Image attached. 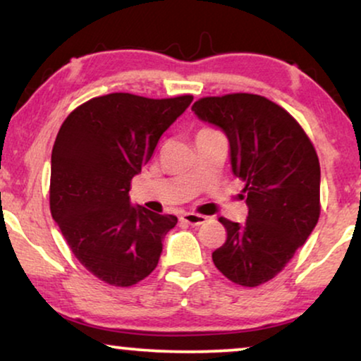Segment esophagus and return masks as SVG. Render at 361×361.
Masks as SVG:
<instances>
[{
    "label": "esophagus",
    "instance_id": "esophagus-1",
    "mask_svg": "<svg viewBox=\"0 0 361 361\" xmlns=\"http://www.w3.org/2000/svg\"><path fill=\"white\" fill-rule=\"evenodd\" d=\"M180 219L183 221V223H188L191 226H200L206 223V216L198 214V213H185L180 216Z\"/></svg>",
    "mask_w": 361,
    "mask_h": 361
}]
</instances>
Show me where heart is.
<instances>
[{"mask_svg": "<svg viewBox=\"0 0 361 361\" xmlns=\"http://www.w3.org/2000/svg\"><path fill=\"white\" fill-rule=\"evenodd\" d=\"M204 130H211V128H203V130H200V132H204Z\"/></svg>", "mask_w": 361, "mask_h": 361, "instance_id": "obj_1", "label": "heart"}]
</instances>
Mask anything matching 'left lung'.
Returning a JSON list of instances; mask_svg holds the SVG:
<instances>
[{
    "mask_svg": "<svg viewBox=\"0 0 361 361\" xmlns=\"http://www.w3.org/2000/svg\"><path fill=\"white\" fill-rule=\"evenodd\" d=\"M191 110L228 135L231 165L247 196L243 224L219 218L228 236L213 262L234 284L257 287L290 262L319 221L315 147L287 110L262 95L203 97Z\"/></svg>",
    "mask_w": 361,
    "mask_h": 361,
    "instance_id": "left-lung-1",
    "label": "left lung"
}]
</instances>
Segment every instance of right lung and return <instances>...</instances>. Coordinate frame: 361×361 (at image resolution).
Segmentation results:
<instances>
[{"instance_id":"obj_1","label":"right lung","mask_w":361,"mask_h":361,"mask_svg":"<svg viewBox=\"0 0 361 361\" xmlns=\"http://www.w3.org/2000/svg\"><path fill=\"white\" fill-rule=\"evenodd\" d=\"M193 95L148 99L115 92L72 110L51 157L49 206L71 251L114 287L150 276L176 216L130 204L132 178Z\"/></svg>"}]
</instances>
